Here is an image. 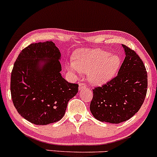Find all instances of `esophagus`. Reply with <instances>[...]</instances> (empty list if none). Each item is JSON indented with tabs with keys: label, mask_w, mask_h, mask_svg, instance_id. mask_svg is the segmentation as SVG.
Wrapping results in <instances>:
<instances>
[{
	"label": "esophagus",
	"mask_w": 157,
	"mask_h": 157,
	"mask_svg": "<svg viewBox=\"0 0 157 157\" xmlns=\"http://www.w3.org/2000/svg\"><path fill=\"white\" fill-rule=\"evenodd\" d=\"M86 85L85 84V83H82V82H81V83H80V85H79V90H82V89H86Z\"/></svg>",
	"instance_id": "esophagus-1"
}]
</instances>
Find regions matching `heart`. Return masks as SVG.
<instances>
[{
	"label": "heart",
	"instance_id": "heart-1",
	"mask_svg": "<svg viewBox=\"0 0 157 157\" xmlns=\"http://www.w3.org/2000/svg\"><path fill=\"white\" fill-rule=\"evenodd\" d=\"M120 65L121 59L118 55L95 48L77 50L74 54L72 63L66 65V68L75 75L89 73L91 82L102 84L117 75Z\"/></svg>",
	"mask_w": 157,
	"mask_h": 157
}]
</instances>
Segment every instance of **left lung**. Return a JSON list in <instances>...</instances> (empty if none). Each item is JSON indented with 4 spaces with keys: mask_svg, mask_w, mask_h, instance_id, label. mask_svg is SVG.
<instances>
[{
    "mask_svg": "<svg viewBox=\"0 0 157 157\" xmlns=\"http://www.w3.org/2000/svg\"><path fill=\"white\" fill-rule=\"evenodd\" d=\"M125 57L116 77L93 89L90 111L101 122L120 123L138 112L147 93V75L134 50L122 45Z\"/></svg>",
    "mask_w": 157,
    "mask_h": 157,
    "instance_id": "left-lung-1",
    "label": "left lung"
}]
</instances>
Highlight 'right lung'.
I'll use <instances>...</instances> for the list:
<instances>
[{"mask_svg": "<svg viewBox=\"0 0 157 157\" xmlns=\"http://www.w3.org/2000/svg\"><path fill=\"white\" fill-rule=\"evenodd\" d=\"M60 52L51 40L32 44L21 51L11 74V95L17 112L35 125L63 117L78 85L61 76Z\"/></svg>", "mask_w": 157, "mask_h": 157, "instance_id": "add662e5", "label": "right lung"}]
</instances>
